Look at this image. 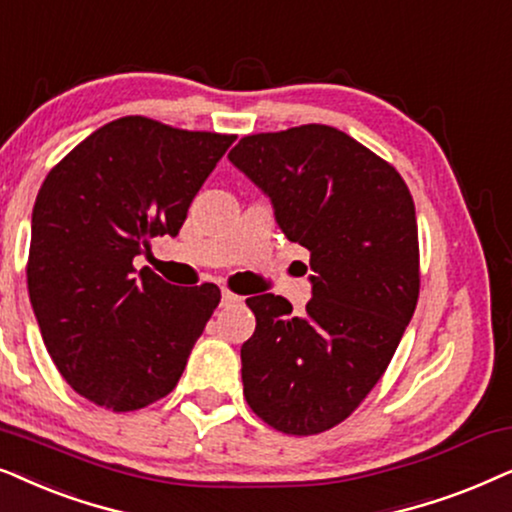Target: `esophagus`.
<instances>
[{"label":"esophagus","mask_w":512,"mask_h":512,"mask_svg":"<svg viewBox=\"0 0 512 512\" xmlns=\"http://www.w3.org/2000/svg\"><path fill=\"white\" fill-rule=\"evenodd\" d=\"M236 302H241V297L234 295V292H231V290H222V306H231V304H236Z\"/></svg>","instance_id":"34e87169"}]
</instances>
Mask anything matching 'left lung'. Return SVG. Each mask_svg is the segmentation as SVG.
<instances>
[{
	"label": "left lung",
	"mask_w": 512,
	"mask_h": 512,
	"mask_svg": "<svg viewBox=\"0 0 512 512\" xmlns=\"http://www.w3.org/2000/svg\"><path fill=\"white\" fill-rule=\"evenodd\" d=\"M229 161L313 269L302 316L278 295L245 299L257 325L241 346L243 395L276 431L323 433L367 398L417 309L412 194L391 163L323 124L245 135Z\"/></svg>",
	"instance_id": "1"
}]
</instances>
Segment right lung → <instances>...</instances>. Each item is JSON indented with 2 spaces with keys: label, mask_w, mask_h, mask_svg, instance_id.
<instances>
[{
  "label": "right lung",
  "mask_w": 512,
  "mask_h": 512,
  "mask_svg": "<svg viewBox=\"0 0 512 512\" xmlns=\"http://www.w3.org/2000/svg\"><path fill=\"white\" fill-rule=\"evenodd\" d=\"M236 135L147 117L109 121L46 175L32 210L27 292L46 351L79 395L133 412L173 391L220 304L213 283L177 288L133 260L177 236Z\"/></svg>",
  "instance_id": "add662e5"
}]
</instances>
